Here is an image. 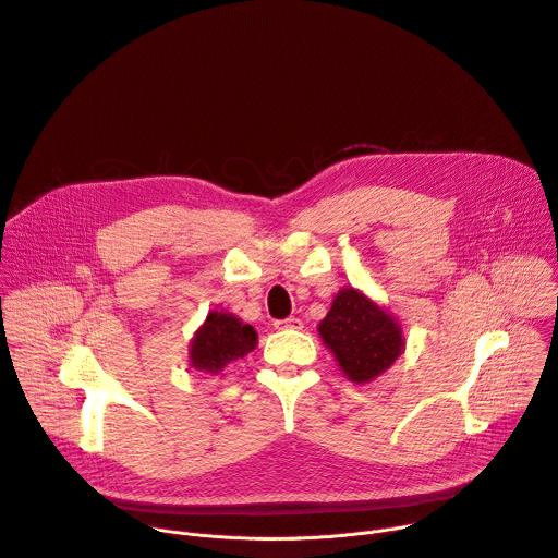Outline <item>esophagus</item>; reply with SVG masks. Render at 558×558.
<instances>
[{
  "label": "esophagus",
  "instance_id": "esophagus-1",
  "mask_svg": "<svg viewBox=\"0 0 558 558\" xmlns=\"http://www.w3.org/2000/svg\"><path fill=\"white\" fill-rule=\"evenodd\" d=\"M276 329L278 331H300L302 323L298 320V317H287V320H278L276 323Z\"/></svg>",
  "mask_w": 558,
  "mask_h": 558
}]
</instances>
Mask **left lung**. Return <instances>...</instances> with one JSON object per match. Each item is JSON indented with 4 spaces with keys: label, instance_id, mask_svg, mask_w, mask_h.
Returning a JSON list of instances; mask_svg holds the SVG:
<instances>
[{
    "label": "left lung",
    "instance_id": "1",
    "mask_svg": "<svg viewBox=\"0 0 558 558\" xmlns=\"http://www.w3.org/2000/svg\"><path fill=\"white\" fill-rule=\"evenodd\" d=\"M317 333L355 384H368L386 373L407 347L400 320L355 287L336 293Z\"/></svg>",
    "mask_w": 558,
    "mask_h": 558
}]
</instances>
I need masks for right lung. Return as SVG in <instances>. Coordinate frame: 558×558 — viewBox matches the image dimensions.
<instances>
[{
  "label": "right lung",
  "instance_id": "1",
  "mask_svg": "<svg viewBox=\"0 0 558 558\" xmlns=\"http://www.w3.org/2000/svg\"><path fill=\"white\" fill-rule=\"evenodd\" d=\"M258 344V333L227 308L209 311L205 323L190 342V366L194 371L218 375L227 364L243 360Z\"/></svg>",
  "mask_w": 558,
  "mask_h": 558
}]
</instances>
